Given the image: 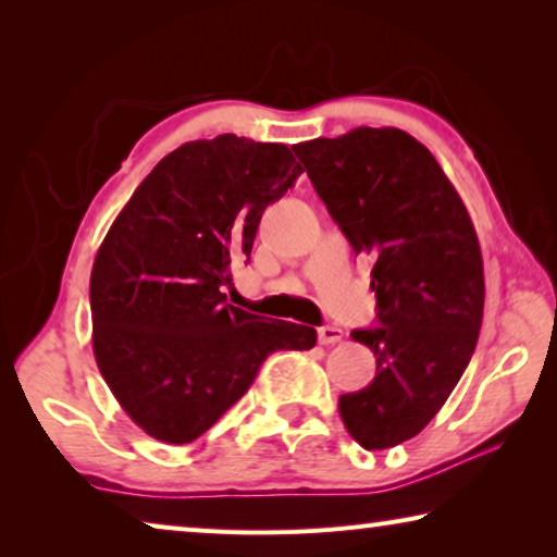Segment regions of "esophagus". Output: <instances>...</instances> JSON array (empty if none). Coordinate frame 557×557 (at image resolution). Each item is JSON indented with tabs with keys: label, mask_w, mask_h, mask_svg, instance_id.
I'll return each mask as SVG.
<instances>
[{
	"label": "esophagus",
	"mask_w": 557,
	"mask_h": 557,
	"mask_svg": "<svg viewBox=\"0 0 557 557\" xmlns=\"http://www.w3.org/2000/svg\"><path fill=\"white\" fill-rule=\"evenodd\" d=\"M317 336H319V344H324V346H329V344H336V342H342V329L338 326H332V324H324V326H319L317 329Z\"/></svg>",
	"instance_id": "34e87169"
}]
</instances>
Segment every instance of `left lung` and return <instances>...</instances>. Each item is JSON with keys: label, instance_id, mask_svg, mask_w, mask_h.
Listing matches in <instances>:
<instances>
[{"label": "left lung", "instance_id": "1", "mask_svg": "<svg viewBox=\"0 0 557 557\" xmlns=\"http://www.w3.org/2000/svg\"><path fill=\"white\" fill-rule=\"evenodd\" d=\"M351 248L373 258L379 326L354 342L375 379L338 398L358 445L388 449L435 418L476 348L484 262L457 188L425 145L395 127H356L292 147Z\"/></svg>", "mask_w": 557, "mask_h": 557}]
</instances>
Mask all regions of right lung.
<instances>
[{"mask_svg":"<svg viewBox=\"0 0 557 557\" xmlns=\"http://www.w3.org/2000/svg\"><path fill=\"white\" fill-rule=\"evenodd\" d=\"M289 147L219 135L166 154L102 240L90 275L92 351L149 437L186 445L238 403L272 351H307L312 326L225 301L262 211L295 186Z\"/></svg>","mask_w":557,"mask_h":557,"instance_id":"obj_1","label":"right lung"}]
</instances>
